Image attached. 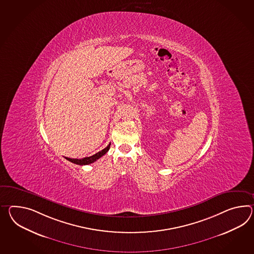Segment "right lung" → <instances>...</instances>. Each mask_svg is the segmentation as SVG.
Here are the masks:
<instances>
[{
    "label": "right lung",
    "instance_id": "obj_1",
    "mask_svg": "<svg viewBox=\"0 0 254 254\" xmlns=\"http://www.w3.org/2000/svg\"><path fill=\"white\" fill-rule=\"evenodd\" d=\"M110 145H111V144H109L106 148L102 149L101 151L97 152L96 154L90 156V157H85V158H83V159H70V158H66V157H65V158H66L68 161H70V162H73L75 164H79V165H88V164H91V163H93L94 161H97L102 156H104V155L109 150V149H110Z\"/></svg>",
    "mask_w": 254,
    "mask_h": 254
}]
</instances>
